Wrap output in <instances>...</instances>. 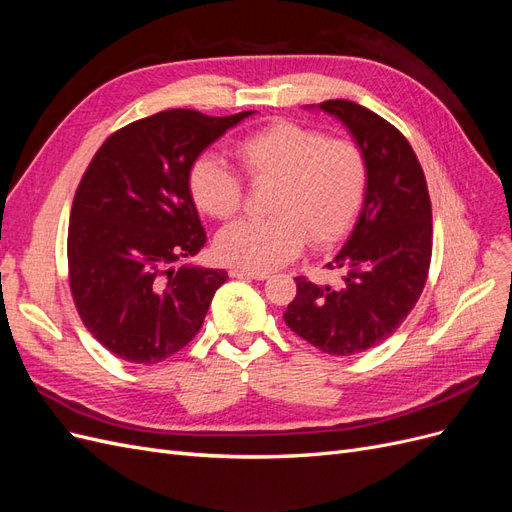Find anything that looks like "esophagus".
Listing matches in <instances>:
<instances>
[{"label": "esophagus", "mask_w": 512, "mask_h": 512, "mask_svg": "<svg viewBox=\"0 0 512 512\" xmlns=\"http://www.w3.org/2000/svg\"><path fill=\"white\" fill-rule=\"evenodd\" d=\"M230 277H237V280H267L269 273L267 271H250V269H230Z\"/></svg>", "instance_id": "obj_1"}]
</instances>
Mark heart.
Returning <instances> with one entry per match:
<instances>
[{
    "label": "heart",
    "instance_id": "b5f03b06",
    "mask_svg": "<svg viewBox=\"0 0 512 512\" xmlns=\"http://www.w3.org/2000/svg\"><path fill=\"white\" fill-rule=\"evenodd\" d=\"M237 156L254 183L271 181L265 220H241L215 239L220 260L269 271L299 256L309 237L316 247L342 241L363 211L369 190L365 151L346 138L294 121H275L237 143ZM194 205L228 220L243 205V179L222 158L205 153L188 175Z\"/></svg>",
    "mask_w": 512,
    "mask_h": 512
}]
</instances>
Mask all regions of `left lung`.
Wrapping results in <instances>:
<instances>
[{"mask_svg": "<svg viewBox=\"0 0 512 512\" xmlns=\"http://www.w3.org/2000/svg\"><path fill=\"white\" fill-rule=\"evenodd\" d=\"M352 132L369 162V190L346 245L327 269L337 286L294 277L297 297L284 320L305 342L333 356L359 354L389 339L412 312L431 262V200L408 138L350 100L318 104Z\"/></svg>", "mask_w": 512, "mask_h": 512, "instance_id": "left-lung-1", "label": "left lung"}]
</instances>
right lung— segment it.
Returning <instances> with one entry per match:
<instances>
[{"label": "right lung", "instance_id": "obj_1", "mask_svg": "<svg viewBox=\"0 0 512 512\" xmlns=\"http://www.w3.org/2000/svg\"><path fill=\"white\" fill-rule=\"evenodd\" d=\"M252 113L170 108L113 132L89 162L68 226L70 292L87 331L117 359L162 363L203 327L228 275L177 267L207 243L190 166Z\"/></svg>", "mask_w": 512, "mask_h": 512}]
</instances>
